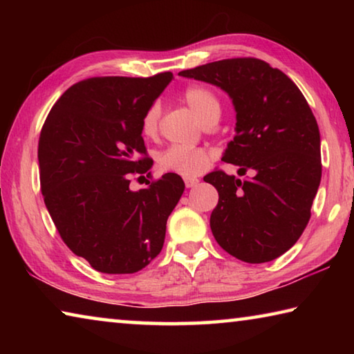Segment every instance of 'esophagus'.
I'll return each mask as SVG.
<instances>
[{
    "label": "esophagus",
    "mask_w": 354,
    "mask_h": 354,
    "mask_svg": "<svg viewBox=\"0 0 354 354\" xmlns=\"http://www.w3.org/2000/svg\"><path fill=\"white\" fill-rule=\"evenodd\" d=\"M184 183H185V187H195L196 184L200 183V179L198 178H194V176H187V178H184Z\"/></svg>",
    "instance_id": "1"
}]
</instances>
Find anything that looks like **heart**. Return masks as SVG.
I'll return each mask as SVG.
<instances>
[{
  "label": "heart",
  "mask_w": 354,
  "mask_h": 354,
  "mask_svg": "<svg viewBox=\"0 0 354 354\" xmlns=\"http://www.w3.org/2000/svg\"><path fill=\"white\" fill-rule=\"evenodd\" d=\"M184 101L192 111L196 113L203 123L217 120L220 115V100L211 88L206 86H189L185 88ZM160 117V104L153 103L143 113L140 129L145 137H154L158 134ZM211 153L205 148H194L184 145H170L158 154V165L160 170L178 173L183 176H194L205 170Z\"/></svg>",
  "instance_id": "1"
}]
</instances>
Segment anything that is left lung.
Returning a JSON list of instances; mask_svg holds the SVG:
<instances>
[{"instance_id": "left-lung-1", "label": "left lung", "mask_w": 354, "mask_h": 354, "mask_svg": "<svg viewBox=\"0 0 354 354\" xmlns=\"http://www.w3.org/2000/svg\"><path fill=\"white\" fill-rule=\"evenodd\" d=\"M179 75L225 91L236 109V136L221 160L248 170L205 176L218 192L211 214L215 241L243 262L284 254L303 234L322 179L319 124L289 76L254 57L223 59Z\"/></svg>"}]
</instances>
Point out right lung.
I'll list each match as a JSON object with an SVG mask.
<instances>
[{
    "instance_id": "obj_1",
    "label": "right lung",
    "mask_w": 354,
    "mask_h": 354,
    "mask_svg": "<svg viewBox=\"0 0 354 354\" xmlns=\"http://www.w3.org/2000/svg\"><path fill=\"white\" fill-rule=\"evenodd\" d=\"M171 80L170 71L88 77L64 92L41 128L45 206L65 245L97 272L136 273L164 247L183 178L165 173L137 192L129 178L151 167L140 122Z\"/></svg>"
}]
</instances>
